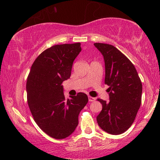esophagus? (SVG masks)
<instances>
[{
  "label": "esophagus",
  "mask_w": 160,
  "mask_h": 160,
  "mask_svg": "<svg viewBox=\"0 0 160 160\" xmlns=\"http://www.w3.org/2000/svg\"><path fill=\"white\" fill-rule=\"evenodd\" d=\"M88 100H89V102H94L95 100V98L91 97V96H88Z\"/></svg>",
  "instance_id": "34e87169"
}]
</instances>
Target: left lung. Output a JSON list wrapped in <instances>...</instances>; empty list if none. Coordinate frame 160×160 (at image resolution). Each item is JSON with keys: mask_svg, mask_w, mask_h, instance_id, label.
<instances>
[{"mask_svg": "<svg viewBox=\"0 0 160 160\" xmlns=\"http://www.w3.org/2000/svg\"><path fill=\"white\" fill-rule=\"evenodd\" d=\"M94 45L105 60V83L109 86L110 96L108 102L98 99L102 106L98 124L106 132L120 135L135 121L142 102V85L134 65L118 48L100 42Z\"/></svg>", "mask_w": 160, "mask_h": 160, "instance_id": "8db88e82", "label": "left lung"}]
</instances>
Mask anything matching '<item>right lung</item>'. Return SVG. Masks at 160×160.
I'll return each instance as SVG.
<instances>
[{
    "label": "right lung",
    "mask_w": 160,
    "mask_h": 160,
    "mask_svg": "<svg viewBox=\"0 0 160 160\" xmlns=\"http://www.w3.org/2000/svg\"><path fill=\"white\" fill-rule=\"evenodd\" d=\"M80 42L56 45L40 53L27 78V100L35 122L52 138L70 136L78 125V115L88 102L79 92L66 100L61 85L70 78Z\"/></svg>",
    "instance_id": "1"
}]
</instances>
